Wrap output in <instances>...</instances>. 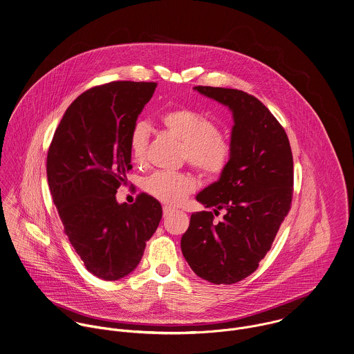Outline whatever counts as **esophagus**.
Instances as JSON below:
<instances>
[{
  "label": "esophagus",
  "instance_id": "34e87169",
  "mask_svg": "<svg viewBox=\"0 0 354 354\" xmlns=\"http://www.w3.org/2000/svg\"><path fill=\"white\" fill-rule=\"evenodd\" d=\"M174 212H175V209H174V208H171V207H164V208H162V214H164V217H168V216H171Z\"/></svg>",
  "mask_w": 354,
  "mask_h": 354
}]
</instances>
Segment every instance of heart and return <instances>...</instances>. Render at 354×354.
Returning a JSON list of instances; mask_svg holds the SVG:
<instances>
[{
	"label": "heart",
	"instance_id": "b5f03b06",
	"mask_svg": "<svg viewBox=\"0 0 354 354\" xmlns=\"http://www.w3.org/2000/svg\"><path fill=\"white\" fill-rule=\"evenodd\" d=\"M160 124L179 141L183 142L185 160L205 176L220 175L230 164L232 146L230 138L217 130L212 120L192 108H176L158 115ZM149 142L145 123H137L131 131V150L140 161ZM154 200L175 207L196 189V179L189 174L156 172L145 186Z\"/></svg>",
	"mask_w": 354,
	"mask_h": 354
}]
</instances>
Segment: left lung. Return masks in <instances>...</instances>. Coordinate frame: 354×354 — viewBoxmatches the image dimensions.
I'll use <instances>...</instances> for the list:
<instances>
[{
    "label": "left lung",
    "mask_w": 354,
    "mask_h": 354,
    "mask_svg": "<svg viewBox=\"0 0 354 354\" xmlns=\"http://www.w3.org/2000/svg\"><path fill=\"white\" fill-rule=\"evenodd\" d=\"M200 94L232 112L231 160L217 182L196 200L213 212H196L180 241L182 253L200 278L232 284L253 274L271 249L290 211L292 154L287 134L270 109L236 88L196 86Z\"/></svg>",
    "instance_id": "left-lung-1"
}]
</instances>
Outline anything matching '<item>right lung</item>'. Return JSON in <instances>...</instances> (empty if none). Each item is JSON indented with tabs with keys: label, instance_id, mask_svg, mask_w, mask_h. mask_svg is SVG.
Returning a JSON list of instances; mask_svg holds the SVG:
<instances>
[{
	"label": "right lung",
	"instance_id": "obj_1",
	"mask_svg": "<svg viewBox=\"0 0 354 354\" xmlns=\"http://www.w3.org/2000/svg\"><path fill=\"white\" fill-rule=\"evenodd\" d=\"M156 86L119 80L82 93L48 151V183L64 232L86 270L104 281L137 268L162 216L160 203L145 193L133 205L116 201L133 168L131 131Z\"/></svg>",
	"mask_w": 354,
	"mask_h": 354
}]
</instances>
